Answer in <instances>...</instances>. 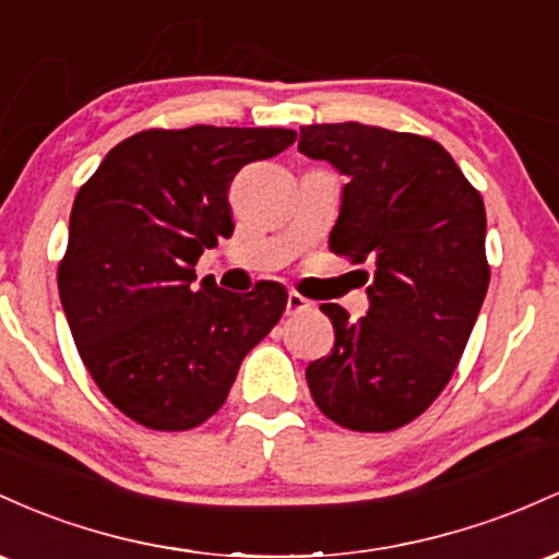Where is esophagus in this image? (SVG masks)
<instances>
[{
  "mask_svg": "<svg viewBox=\"0 0 559 559\" xmlns=\"http://www.w3.org/2000/svg\"><path fill=\"white\" fill-rule=\"evenodd\" d=\"M309 309H311V300L298 296V293H287V313H300Z\"/></svg>",
  "mask_w": 559,
  "mask_h": 559,
  "instance_id": "1",
  "label": "esophagus"
}]
</instances>
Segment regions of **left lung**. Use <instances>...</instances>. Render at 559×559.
<instances>
[{"mask_svg": "<svg viewBox=\"0 0 559 559\" xmlns=\"http://www.w3.org/2000/svg\"><path fill=\"white\" fill-rule=\"evenodd\" d=\"M298 150L348 177L330 250L372 263L359 269L367 317L322 304L335 346L306 367L309 391L341 428L396 430L447 388L478 319L491 280L483 198L428 136L311 123Z\"/></svg>", "mask_w": 559, "mask_h": 559, "instance_id": "1", "label": "left lung"}]
</instances>
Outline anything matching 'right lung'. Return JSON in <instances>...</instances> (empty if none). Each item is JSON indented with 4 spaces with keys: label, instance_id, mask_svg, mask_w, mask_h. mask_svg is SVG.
Wrapping results in <instances>:
<instances>
[{
    "label": "right lung",
    "instance_id": "right-lung-1",
    "mask_svg": "<svg viewBox=\"0 0 559 559\" xmlns=\"http://www.w3.org/2000/svg\"><path fill=\"white\" fill-rule=\"evenodd\" d=\"M293 142V129H147L118 142L73 200L62 311L99 391L144 428L190 430L216 415L280 322V282L246 296L213 280L195 287V263L235 231V174Z\"/></svg>",
    "mask_w": 559,
    "mask_h": 559
}]
</instances>
